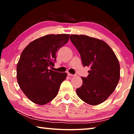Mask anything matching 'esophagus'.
I'll list each match as a JSON object with an SVG mask.
<instances>
[{
	"mask_svg": "<svg viewBox=\"0 0 134 134\" xmlns=\"http://www.w3.org/2000/svg\"><path fill=\"white\" fill-rule=\"evenodd\" d=\"M68 76H70V77H74V76H75V75H74V74H70V73H69V72H68Z\"/></svg>",
	"mask_w": 134,
	"mask_h": 134,
	"instance_id": "34e87169",
	"label": "esophagus"
}]
</instances>
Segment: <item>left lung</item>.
<instances>
[{"label": "left lung", "mask_w": 134, "mask_h": 134, "mask_svg": "<svg viewBox=\"0 0 134 134\" xmlns=\"http://www.w3.org/2000/svg\"><path fill=\"white\" fill-rule=\"evenodd\" d=\"M72 44L80 54L84 67L90 68L87 77L76 89L86 103L97 105L105 102L116 87L120 79V65L116 55L101 40L84 35H71Z\"/></svg>", "instance_id": "obj_1"}]
</instances>
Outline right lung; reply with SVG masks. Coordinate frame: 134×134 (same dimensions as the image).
<instances>
[{"label": "right lung", "instance_id": "right-lung-1", "mask_svg": "<svg viewBox=\"0 0 134 134\" xmlns=\"http://www.w3.org/2000/svg\"><path fill=\"white\" fill-rule=\"evenodd\" d=\"M69 36L45 35L29 43L22 52L16 67L17 81L22 91L34 103L44 105L51 102L66 78V72L49 69L54 66L56 53L69 41Z\"/></svg>", "mask_w": 134, "mask_h": 134}]
</instances>
